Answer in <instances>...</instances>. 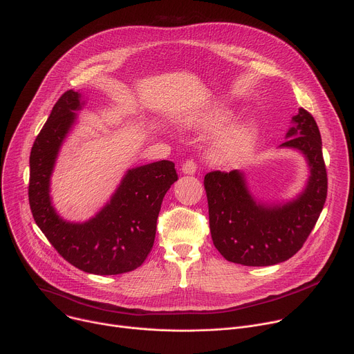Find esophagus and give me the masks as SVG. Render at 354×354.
Returning a JSON list of instances; mask_svg holds the SVG:
<instances>
[{
  "label": "esophagus",
  "instance_id": "34e87169",
  "mask_svg": "<svg viewBox=\"0 0 354 354\" xmlns=\"http://www.w3.org/2000/svg\"><path fill=\"white\" fill-rule=\"evenodd\" d=\"M196 162L194 161H192V160H189V161H186V162H183V165H182V172L185 174V175H193L194 172H196Z\"/></svg>",
  "mask_w": 354,
  "mask_h": 354
}]
</instances>
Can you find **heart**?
Wrapping results in <instances>:
<instances>
[{"label":"heart","instance_id":"heart-1","mask_svg":"<svg viewBox=\"0 0 354 354\" xmlns=\"http://www.w3.org/2000/svg\"><path fill=\"white\" fill-rule=\"evenodd\" d=\"M234 111L225 105H212L189 112L180 119L185 129L213 133L230 123ZM261 129L255 120H239L218 131L209 142V158L217 165L234 167L246 161L259 141Z\"/></svg>","mask_w":354,"mask_h":354}]
</instances>
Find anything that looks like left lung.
I'll return each mask as SVG.
<instances>
[{
  "label": "left lung",
  "instance_id": "1",
  "mask_svg": "<svg viewBox=\"0 0 354 354\" xmlns=\"http://www.w3.org/2000/svg\"><path fill=\"white\" fill-rule=\"evenodd\" d=\"M286 142L304 156L310 176L295 197L262 201L250 193L245 174L214 171L205 176L213 243L220 254L243 266H272L301 249L324 209L328 178L317 122L299 108L291 118Z\"/></svg>",
  "mask_w": 354,
  "mask_h": 354
}]
</instances>
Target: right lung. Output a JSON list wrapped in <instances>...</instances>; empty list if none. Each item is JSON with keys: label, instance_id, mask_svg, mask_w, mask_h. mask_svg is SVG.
Here are the masks:
<instances>
[{"label": "right lung", "instance_id": "right-lung-1", "mask_svg": "<svg viewBox=\"0 0 354 354\" xmlns=\"http://www.w3.org/2000/svg\"><path fill=\"white\" fill-rule=\"evenodd\" d=\"M84 105L80 92H64L36 137L29 158L30 210L48 242L73 266L100 276L131 272L142 265L154 245L162 198L178 180L175 164L164 160L129 169L92 218L64 220L53 206L50 179Z\"/></svg>", "mask_w": 354, "mask_h": 354}]
</instances>
